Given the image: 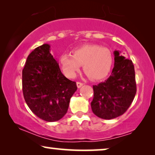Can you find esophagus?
Listing matches in <instances>:
<instances>
[{
	"label": "esophagus",
	"mask_w": 155,
	"mask_h": 155,
	"mask_svg": "<svg viewBox=\"0 0 155 155\" xmlns=\"http://www.w3.org/2000/svg\"><path fill=\"white\" fill-rule=\"evenodd\" d=\"M82 85H83V83H82V82H77V87L78 88L81 87Z\"/></svg>",
	"instance_id": "esophagus-1"
}]
</instances>
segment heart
I'll list each match as a JSON object with an SVG mask.
<instances>
[{
  "instance_id": "heart-1",
  "label": "heart",
  "mask_w": 155,
  "mask_h": 155,
  "mask_svg": "<svg viewBox=\"0 0 155 155\" xmlns=\"http://www.w3.org/2000/svg\"><path fill=\"white\" fill-rule=\"evenodd\" d=\"M72 54H63L58 58L61 68L67 78L75 77L81 65L84 73L94 80L105 78L111 71L113 56L107 47L97 44H84L74 48Z\"/></svg>"
}]
</instances>
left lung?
<instances>
[{"instance_id": "1", "label": "left lung", "mask_w": 155, "mask_h": 155, "mask_svg": "<svg viewBox=\"0 0 155 155\" xmlns=\"http://www.w3.org/2000/svg\"><path fill=\"white\" fill-rule=\"evenodd\" d=\"M114 67L104 82L93 85L94 97L91 102L95 115L103 119H112L127 111L136 94V82L132 61L114 51Z\"/></svg>"}]
</instances>
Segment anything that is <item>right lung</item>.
I'll list each match as a JSON object with an SVG mask.
<instances>
[{
	"mask_svg": "<svg viewBox=\"0 0 155 155\" xmlns=\"http://www.w3.org/2000/svg\"><path fill=\"white\" fill-rule=\"evenodd\" d=\"M76 82L61 73L50 45L36 48L22 70V92L27 106L36 116L48 122L60 120L67 113Z\"/></svg>",
	"mask_w": 155,
	"mask_h": 155,
	"instance_id": "right-lung-1",
	"label": "right lung"
}]
</instances>
